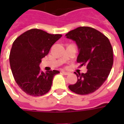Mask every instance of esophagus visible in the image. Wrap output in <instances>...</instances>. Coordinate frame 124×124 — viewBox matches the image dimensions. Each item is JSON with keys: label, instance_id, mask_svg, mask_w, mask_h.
Returning a JSON list of instances; mask_svg holds the SVG:
<instances>
[{"label": "esophagus", "instance_id": "esophagus-1", "mask_svg": "<svg viewBox=\"0 0 124 124\" xmlns=\"http://www.w3.org/2000/svg\"><path fill=\"white\" fill-rule=\"evenodd\" d=\"M62 72L63 73V74H64V75H68V74H70V73H69V72H64V71H62Z\"/></svg>", "mask_w": 124, "mask_h": 124}]
</instances>
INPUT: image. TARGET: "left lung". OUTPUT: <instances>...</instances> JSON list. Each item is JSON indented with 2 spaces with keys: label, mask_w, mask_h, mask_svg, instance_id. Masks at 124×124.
Here are the masks:
<instances>
[{
  "label": "left lung",
  "mask_w": 124,
  "mask_h": 124,
  "mask_svg": "<svg viewBox=\"0 0 124 124\" xmlns=\"http://www.w3.org/2000/svg\"><path fill=\"white\" fill-rule=\"evenodd\" d=\"M66 38L76 41L79 48L77 62L86 66L87 72L75 74L78 81L68 86L77 94L86 95L97 90L104 83L112 68L113 49L109 39L95 28L80 26L70 31Z\"/></svg>",
  "instance_id": "8db88e82"
}]
</instances>
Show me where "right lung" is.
<instances>
[{"label":"right lung","instance_id":"right-lung-1","mask_svg":"<svg viewBox=\"0 0 124 124\" xmlns=\"http://www.w3.org/2000/svg\"><path fill=\"white\" fill-rule=\"evenodd\" d=\"M62 34H51L33 28L22 34L12 44L9 60L12 75L20 88L28 95L43 96L51 88L54 76L58 70L41 71V60Z\"/></svg>","mask_w":124,"mask_h":124}]
</instances>
